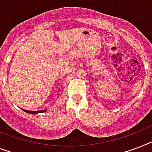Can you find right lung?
I'll use <instances>...</instances> for the list:
<instances>
[{"mask_svg":"<svg viewBox=\"0 0 152 152\" xmlns=\"http://www.w3.org/2000/svg\"><path fill=\"white\" fill-rule=\"evenodd\" d=\"M23 111L28 113H31V114H36V113H44L46 112V110H40V111H29V110H26V109H23Z\"/></svg>","mask_w":152,"mask_h":152,"instance_id":"obj_1","label":"right lung"}]
</instances>
